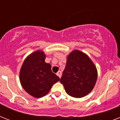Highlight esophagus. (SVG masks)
I'll return each instance as SVG.
<instances>
[{"mask_svg":"<svg viewBox=\"0 0 120 120\" xmlns=\"http://www.w3.org/2000/svg\"><path fill=\"white\" fill-rule=\"evenodd\" d=\"M56 75H57L59 78H61V77H62V72L60 71H58V72L56 73Z\"/></svg>","mask_w":120,"mask_h":120,"instance_id":"34e87169","label":"esophagus"}]
</instances>
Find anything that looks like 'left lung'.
Masks as SVG:
<instances>
[{
	"instance_id": "obj_1",
	"label": "left lung",
	"mask_w": 120,
	"mask_h": 120,
	"mask_svg": "<svg viewBox=\"0 0 120 120\" xmlns=\"http://www.w3.org/2000/svg\"><path fill=\"white\" fill-rule=\"evenodd\" d=\"M98 77L97 69L89 56L79 50L68 55L60 82L68 95L82 98L92 91Z\"/></svg>"
}]
</instances>
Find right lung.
<instances>
[{"label": "right lung", "mask_w": 120, "mask_h": 120, "mask_svg": "<svg viewBox=\"0 0 120 120\" xmlns=\"http://www.w3.org/2000/svg\"><path fill=\"white\" fill-rule=\"evenodd\" d=\"M46 55L38 50L28 55L19 73L20 82L25 91L35 98H41L49 93L60 78L51 70L50 64L45 62Z\"/></svg>", "instance_id": "1"}]
</instances>
